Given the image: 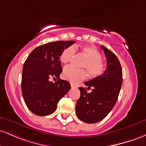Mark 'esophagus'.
<instances>
[{
    "mask_svg": "<svg viewBox=\"0 0 146 146\" xmlns=\"http://www.w3.org/2000/svg\"><path fill=\"white\" fill-rule=\"evenodd\" d=\"M71 87H72V88H77V86H76V85L73 84V83H71Z\"/></svg>",
    "mask_w": 146,
    "mask_h": 146,
    "instance_id": "esophagus-1",
    "label": "esophagus"
}]
</instances>
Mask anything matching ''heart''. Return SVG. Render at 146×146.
Here are the masks:
<instances>
[{
    "label": "heart",
    "instance_id": "heart-1",
    "mask_svg": "<svg viewBox=\"0 0 146 146\" xmlns=\"http://www.w3.org/2000/svg\"><path fill=\"white\" fill-rule=\"evenodd\" d=\"M80 52L86 58L82 67L86 68L88 74L92 77H96L102 74L104 70V63L101 58V53L95 47L83 46L80 49ZM75 54L73 46L66 47L60 54V60L63 63H68L72 60ZM62 76L64 79L76 83L84 80L87 73L83 69H77L72 66H67L63 69Z\"/></svg>",
    "mask_w": 146,
    "mask_h": 146
}]
</instances>
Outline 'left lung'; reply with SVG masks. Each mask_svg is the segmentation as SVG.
<instances>
[{
	"label": "left lung",
	"mask_w": 146,
	"mask_h": 146,
	"mask_svg": "<svg viewBox=\"0 0 146 146\" xmlns=\"http://www.w3.org/2000/svg\"><path fill=\"white\" fill-rule=\"evenodd\" d=\"M107 60L104 74L85 83L87 88L80 87L81 96L76 103V114L80 120L95 123L104 119L117 102L123 81L121 65L117 56L102 45ZM92 88L89 93L87 89Z\"/></svg>",
	"instance_id": "8db88e82"
}]
</instances>
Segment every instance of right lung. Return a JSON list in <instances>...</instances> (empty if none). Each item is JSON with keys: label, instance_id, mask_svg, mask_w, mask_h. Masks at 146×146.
Masks as SVG:
<instances>
[{"label": "right lung", "instance_id": "right-lung-1", "mask_svg": "<svg viewBox=\"0 0 146 146\" xmlns=\"http://www.w3.org/2000/svg\"><path fill=\"white\" fill-rule=\"evenodd\" d=\"M75 41L51 42L36 47L25 62L21 90L28 109L38 116L55 112L61 98L71 89L69 82L59 78L62 72L60 56L66 47ZM59 79L54 83L50 77Z\"/></svg>", "mask_w": 146, "mask_h": 146}]
</instances>
